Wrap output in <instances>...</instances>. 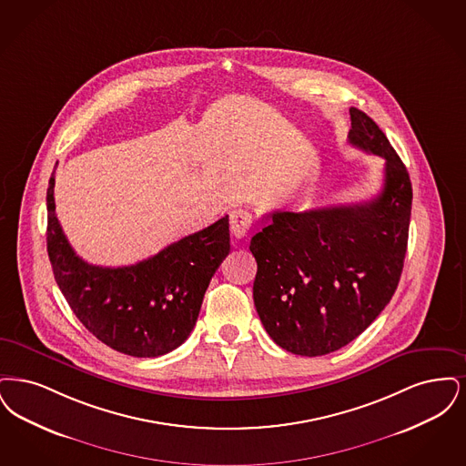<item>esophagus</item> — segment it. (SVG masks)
<instances>
[{
  "instance_id": "obj_1",
  "label": "esophagus",
  "mask_w": 466,
  "mask_h": 466,
  "mask_svg": "<svg viewBox=\"0 0 466 466\" xmlns=\"http://www.w3.org/2000/svg\"><path fill=\"white\" fill-rule=\"evenodd\" d=\"M252 226V214L245 208H237L229 214V228L235 238H243Z\"/></svg>"
}]
</instances>
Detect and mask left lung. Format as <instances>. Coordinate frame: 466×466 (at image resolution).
Wrapping results in <instances>:
<instances>
[{"mask_svg": "<svg viewBox=\"0 0 466 466\" xmlns=\"http://www.w3.org/2000/svg\"><path fill=\"white\" fill-rule=\"evenodd\" d=\"M351 146L385 158V184L365 202L275 210L250 240L254 304L269 338L301 357L332 353L385 309L404 268L412 186L383 130L350 107Z\"/></svg>", "mask_w": 466, "mask_h": 466, "instance_id": "left-lung-1", "label": "left lung"}]
</instances>
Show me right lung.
<instances>
[{
    "mask_svg": "<svg viewBox=\"0 0 466 466\" xmlns=\"http://www.w3.org/2000/svg\"><path fill=\"white\" fill-rule=\"evenodd\" d=\"M56 176L46 189V250L56 282L88 332L137 359L160 357L191 334L205 290L229 254V221L170 243L141 263L106 268L83 261L56 216Z\"/></svg>",
    "mask_w": 466,
    "mask_h": 466,
    "instance_id": "1",
    "label": "right lung"
}]
</instances>
